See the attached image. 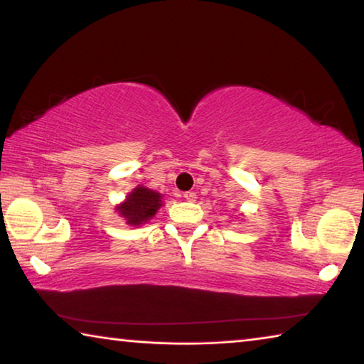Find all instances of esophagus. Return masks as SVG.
<instances>
[{
	"label": "esophagus",
	"mask_w": 364,
	"mask_h": 364,
	"mask_svg": "<svg viewBox=\"0 0 364 364\" xmlns=\"http://www.w3.org/2000/svg\"><path fill=\"white\" fill-rule=\"evenodd\" d=\"M183 197H184V199H186L188 202H196V199H197L196 193H193V191H188V193H184Z\"/></svg>",
	"instance_id": "1"
}]
</instances>
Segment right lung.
Segmentation results:
<instances>
[{
	"label": "right lung",
	"mask_w": 364,
	"mask_h": 364,
	"mask_svg": "<svg viewBox=\"0 0 364 364\" xmlns=\"http://www.w3.org/2000/svg\"><path fill=\"white\" fill-rule=\"evenodd\" d=\"M162 194L138 184L132 193H128L127 199L115 205V212L130 226H141L154 218L160 207L164 205Z\"/></svg>",
	"instance_id": "right-lung-1"
}]
</instances>
